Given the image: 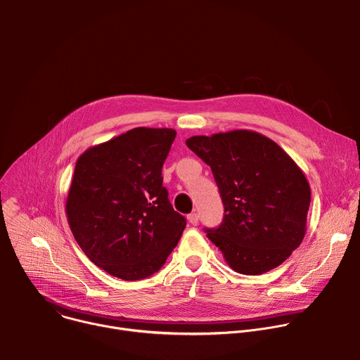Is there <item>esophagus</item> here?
Wrapping results in <instances>:
<instances>
[{
	"label": "esophagus",
	"mask_w": 360,
	"mask_h": 360,
	"mask_svg": "<svg viewBox=\"0 0 360 360\" xmlns=\"http://www.w3.org/2000/svg\"><path fill=\"white\" fill-rule=\"evenodd\" d=\"M188 221H189V224H191V225L196 226V225L199 224V215H198L196 212H192V214H189V215H188Z\"/></svg>",
	"instance_id": "34e87169"
}]
</instances>
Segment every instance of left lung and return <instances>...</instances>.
I'll return each mask as SVG.
<instances>
[{"label": "left lung", "mask_w": 360, "mask_h": 360, "mask_svg": "<svg viewBox=\"0 0 360 360\" xmlns=\"http://www.w3.org/2000/svg\"><path fill=\"white\" fill-rule=\"evenodd\" d=\"M191 150L211 167L224 219L205 229L226 264L243 275H261L282 262L306 232L311 188L302 169L272 139L236 129L191 136Z\"/></svg>", "instance_id": "left-lung-1"}]
</instances>
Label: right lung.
<instances>
[{
    "label": "right lung",
    "mask_w": 360,
    "mask_h": 360,
    "mask_svg": "<svg viewBox=\"0 0 360 360\" xmlns=\"http://www.w3.org/2000/svg\"><path fill=\"white\" fill-rule=\"evenodd\" d=\"M176 136L169 128H134L86 149L67 198V218L84 253L124 281L158 272L186 219L174 211L162 165Z\"/></svg>",
    "instance_id": "1"
}]
</instances>
